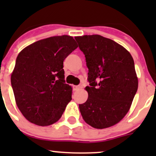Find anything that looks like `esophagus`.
<instances>
[{"label": "esophagus", "instance_id": "obj_1", "mask_svg": "<svg viewBox=\"0 0 156 156\" xmlns=\"http://www.w3.org/2000/svg\"><path fill=\"white\" fill-rule=\"evenodd\" d=\"M81 88V87L80 86H73V89L74 91H77V90H79V89Z\"/></svg>", "mask_w": 156, "mask_h": 156}]
</instances>
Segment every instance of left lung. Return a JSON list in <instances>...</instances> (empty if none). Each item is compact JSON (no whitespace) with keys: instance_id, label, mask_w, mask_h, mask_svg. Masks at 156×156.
<instances>
[{"instance_id":"1","label":"left lung","mask_w":156,"mask_h":156,"mask_svg":"<svg viewBox=\"0 0 156 156\" xmlns=\"http://www.w3.org/2000/svg\"><path fill=\"white\" fill-rule=\"evenodd\" d=\"M89 69V97L79 104L83 120L98 129L113 126L129 111L138 89L130 53L112 39L100 35L75 37Z\"/></svg>"}]
</instances>
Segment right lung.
I'll return each mask as SVG.
<instances>
[{
  "label": "right lung",
  "mask_w": 156,
  "mask_h": 156,
  "mask_svg": "<svg viewBox=\"0 0 156 156\" xmlns=\"http://www.w3.org/2000/svg\"><path fill=\"white\" fill-rule=\"evenodd\" d=\"M77 48L73 37L57 36L30 44L17 55L11 83L17 107L29 122L48 126L62 117L73 91L65 83L63 62Z\"/></svg>",
  "instance_id": "obj_1"
}]
</instances>
